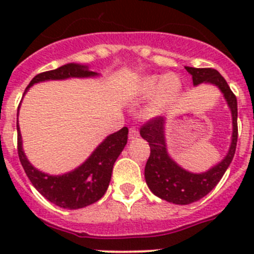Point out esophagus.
<instances>
[{"label":"esophagus","instance_id":"obj_1","mask_svg":"<svg viewBox=\"0 0 254 254\" xmlns=\"http://www.w3.org/2000/svg\"><path fill=\"white\" fill-rule=\"evenodd\" d=\"M138 137V131L137 128L134 127V126H132L131 128H129V140H134V138Z\"/></svg>","mask_w":254,"mask_h":254}]
</instances>
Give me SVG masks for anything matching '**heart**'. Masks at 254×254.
<instances>
[{
    "instance_id": "1",
    "label": "heart",
    "mask_w": 254,
    "mask_h": 254,
    "mask_svg": "<svg viewBox=\"0 0 254 254\" xmlns=\"http://www.w3.org/2000/svg\"><path fill=\"white\" fill-rule=\"evenodd\" d=\"M156 87H158L156 98L147 109V113L150 116L160 113L170 102L176 99V96L181 91V81L173 73L164 76L161 81L158 76H149L141 82L140 91L143 95H150V94H152V91H155Z\"/></svg>"
}]
</instances>
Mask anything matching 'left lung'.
<instances>
[{
  "label": "left lung",
  "instance_id": "obj_1",
  "mask_svg": "<svg viewBox=\"0 0 254 254\" xmlns=\"http://www.w3.org/2000/svg\"><path fill=\"white\" fill-rule=\"evenodd\" d=\"M192 75L193 85L211 82L219 86L228 102L233 116V140L228 155L221 163L211 168L208 172L193 174L177 165L167 152L164 138V118L152 117L143 123L140 134L149 142L150 156L145 167V179L155 196L177 205L196 202L216 187L234 158L238 141V104L225 78L215 68H194L186 67Z\"/></svg>",
  "mask_w": 254,
  "mask_h": 254
}]
</instances>
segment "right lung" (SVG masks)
I'll list each match as a JSON object with an SVG mask.
<instances>
[{
    "instance_id": "right-lung-1",
    "label": "right lung",
    "mask_w": 254,
    "mask_h": 254,
    "mask_svg": "<svg viewBox=\"0 0 254 254\" xmlns=\"http://www.w3.org/2000/svg\"><path fill=\"white\" fill-rule=\"evenodd\" d=\"M95 75V72L87 69V66L68 64L52 71L38 73L28 87L35 82L46 80H64L68 77H87ZM16 127L17 154L31 185L52 203L69 210L86 207L104 196L111 182L114 163L125 149L128 138V128L123 127L120 131L109 134L81 167L64 176L52 177L37 170L29 163L22 151L19 125H16Z\"/></svg>"
}]
</instances>
